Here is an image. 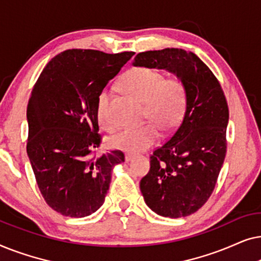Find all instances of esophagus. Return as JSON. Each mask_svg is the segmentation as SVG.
I'll return each instance as SVG.
<instances>
[{"instance_id": "obj_1", "label": "esophagus", "mask_w": 261, "mask_h": 261, "mask_svg": "<svg viewBox=\"0 0 261 261\" xmlns=\"http://www.w3.org/2000/svg\"><path fill=\"white\" fill-rule=\"evenodd\" d=\"M133 158H134V155L132 154V153H126V155H124V159H126V162H130V160Z\"/></svg>"}]
</instances>
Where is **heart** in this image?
Instances as JSON below:
<instances>
[{
	"label": "heart",
	"mask_w": 261,
	"mask_h": 261,
	"mask_svg": "<svg viewBox=\"0 0 261 261\" xmlns=\"http://www.w3.org/2000/svg\"><path fill=\"white\" fill-rule=\"evenodd\" d=\"M121 84L127 94L145 103V119L155 124L122 128L113 135L110 140L113 147L127 152L145 151L158 140L157 126L164 133H169L180 123L188 102L187 85L181 78H165L162 71L152 67H135L124 74ZM109 98L110 90L103 89L97 96L96 113L102 126L113 130L116 120L110 114Z\"/></svg>",
	"instance_id": "heart-1"
}]
</instances>
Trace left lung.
Returning a JSON list of instances; mask_svg holds the SVG:
<instances>
[{"label":"left lung","instance_id":"obj_1","mask_svg":"<svg viewBox=\"0 0 261 261\" xmlns=\"http://www.w3.org/2000/svg\"><path fill=\"white\" fill-rule=\"evenodd\" d=\"M133 65L165 69L187 85L183 119L149 156L151 167L140 180V190L146 204L158 215L189 216L212 196L224 162L229 119L226 96L212 70L185 49L141 52Z\"/></svg>","mask_w":261,"mask_h":261}]
</instances>
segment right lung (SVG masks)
Returning a JSON list of instances; mask_svg holds the SVG:
<instances>
[{
  "label": "right lung",
  "mask_w": 261,
  "mask_h": 261,
  "mask_svg": "<svg viewBox=\"0 0 261 261\" xmlns=\"http://www.w3.org/2000/svg\"><path fill=\"white\" fill-rule=\"evenodd\" d=\"M133 56L66 49L34 84L27 107V154L42 197L64 216L95 213L105 202L113 167L124 162L119 149L96 154L102 144L96 103Z\"/></svg>",
  "instance_id": "1"
}]
</instances>
